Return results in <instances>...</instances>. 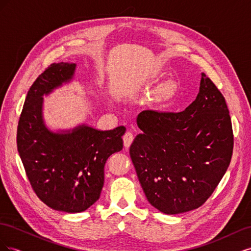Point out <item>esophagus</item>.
<instances>
[{
	"label": "esophagus",
	"instance_id": "34e87169",
	"mask_svg": "<svg viewBox=\"0 0 251 251\" xmlns=\"http://www.w3.org/2000/svg\"><path fill=\"white\" fill-rule=\"evenodd\" d=\"M124 146L125 148H128L131 146V143L133 142V139H134V136L131 132H126L125 135H124Z\"/></svg>",
	"mask_w": 251,
	"mask_h": 251
}]
</instances>
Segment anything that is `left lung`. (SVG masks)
Masks as SVG:
<instances>
[{"label":"left lung","mask_w":251,"mask_h":251,"mask_svg":"<svg viewBox=\"0 0 251 251\" xmlns=\"http://www.w3.org/2000/svg\"><path fill=\"white\" fill-rule=\"evenodd\" d=\"M142 131L130 148L138 180L151 206L166 215L198 208L230 163L233 135L229 111L206 75L199 93L182 112L142 111Z\"/></svg>","instance_id":"1"}]
</instances>
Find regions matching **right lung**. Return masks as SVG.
<instances>
[{"label": "right lung", "instance_id": "right-lung-1", "mask_svg": "<svg viewBox=\"0 0 251 251\" xmlns=\"http://www.w3.org/2000/svg\"><path fill=\"white\" fill-rule=\"evenodd\" d=\"M76 64H52L29 89L19 126L21 160L35 194L49 207L81 212L98 199L107 159L123 150L125 126L101 131L85 123L52 130L44 118V96L74 80Z\"/></svg>", "mask_w": 251, "mask_h": 251}]
</instances>
